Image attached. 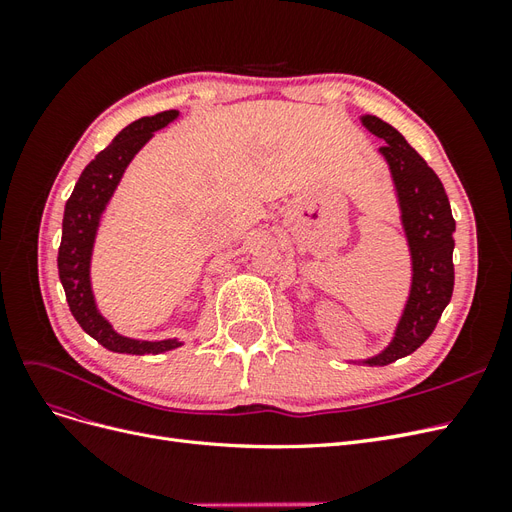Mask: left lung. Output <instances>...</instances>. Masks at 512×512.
I'll return each instance as SVG.
<instances>
[{
  "mask_svg": "<svg viewBox=\"0 0 512 512\" xmlns=\"http://www.w3.org/2000/svg\"><path fill=\"white\" fill-rule=\"evenodd\" d=\"M361 123L386 143L380 153L391 170L412 260L410 294L389 346L369 359L352 361L382 367L423 346L453 297L455 220L442 181L406 138L376 115H363Z\"/></svg>",
  "mask_w": 512,
  "mask_h": 512,
  "instance_id": "obj_1",
  "label": "left lung"
}]
</instances>
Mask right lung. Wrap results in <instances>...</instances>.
Instances as JSON below:
<instances>
[{
    "instance_id": "obj_1",
    "label": "right lung",
    "mask_w": 512,
    "mask_h": 512,
    "mask_svg": "<svg viewBox=\"0 0 512 512\" xmlns=\"http://www.w3.org/2000/svg\"><path fill=\"white\" fill-rule=\"evenodd\" d=\"M177 117L179 111H164L153 117L136 119L128 128H123L115 141L85 166L66 203L57 256L59 280L66 290L70 312L81 324V329L111 352L160 354L183 346L179 339L147 342V339L117 333L113 324L100 314L94 290H91V254H94L100 218L108 200L115 194L128 164L153 138V132L166 128Z\"/></svg>"
}]
</instances>
